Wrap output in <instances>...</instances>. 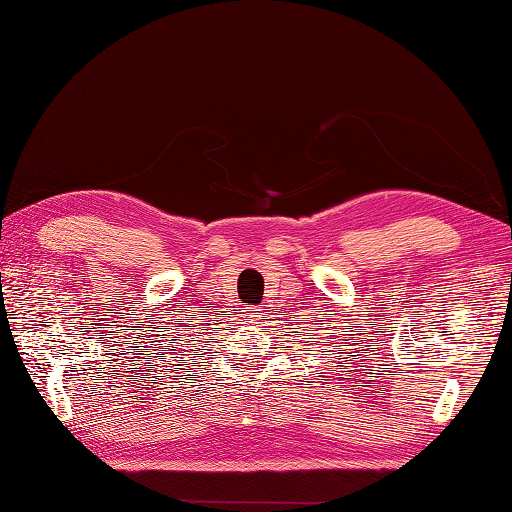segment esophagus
Masks as SVG:
<instances>
[{
    "label": "esophagus",
    "mask_w": 512,
    "mask_h": 512,
    "mask_svg": "<svg viewBox=\"0 0 512 512\" xmlns=\"http://www.w3.org/2000/svg\"><path fill=\"white\" fill-rule=\"evenodd\" d=\"M267 314H269V311H267V305H258V307H245V318L247 320H252V322H260V320H265L267 318Z\"/></svg>",
    "instance_id": "34e87169"
}]
</instances>
